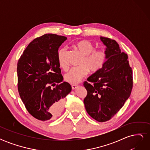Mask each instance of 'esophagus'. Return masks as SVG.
<instances>
[{
    "label": "esophagus",
    "mask_w": 150,
    "mask_h": 150,
    "mask_svg": "<svg viewBox=\"0 0 150 150\" xmlns=\"http://www.w3.org/2000/svg\"><path fill=\"white\" fill-rule=\"evenodd\" d=\"M72 89H76L78 87V86L77 84H72Z\"/></svg>",
    "instance_id": "34e87169"
}]
</instances>
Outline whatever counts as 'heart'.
Wrapping results in <instances>:
<instances>
[{"label": "heart", "mask_w": 150, "mask_h": 150, "mask_svg": "<svg viewBox=\"0 0 150 150\" xmlns=\"http://www.w3.org/2000/svg\"><path fill=\"white\" fill-rule=\"evenodd\" d=\"M74 47L81 54L83 58L79 64L72 67L64 75V79L71 84L78 83L90 72H95L100 70L108 59V53L104 49L95 50L94 45L89 40H82L76 42ZM67 50L64 47H61L57 52V61L60 67L64 70L67 69L66 60Z\"/></svg>", "instance_id": "heart-1"}]
</instances>
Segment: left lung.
I'll return each instance as SVG.
<instances>
[{
  "label": "left lung",
  "instance_id": "obj_1",
  "mask_svg": "<svg viewBox=\"0 0 150 150\" xmlns=\"http://www.w3.org/2000/svg\"><path fill=\"white\" fill-rule=\"evenodd\" d=\"M106 46L108 59L100 70L84 83L87 96L84 99L86 111L99 122L111 119L129 98L133 88V71L128 55L121 52L116 40L100 37Z\"/></svg>",
  "mask_w": 150,
  "mask_h": 150
}]
</instances>
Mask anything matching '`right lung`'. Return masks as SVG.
Masks as SVG:
<instances>
[{
  "mask_svg": "<svg viewBox=\"0 0 150 150\" xmlns=\"http://www.w3.org/2000/svg\"><path fill=\"white\" fill-rule=\"evenodd\" d=\"M66 39L52 34L35 38L17 62L21 98L30 114L40 121L52 120L59 115L64 110V98L71 91V86L62 82L57 61L58 49Z\"/></svg>",
  "mask_w": 150,
  "mask_h": 150,
  "instance_id": "add662e5",
  "label": "right lung"
}]
</instances>
